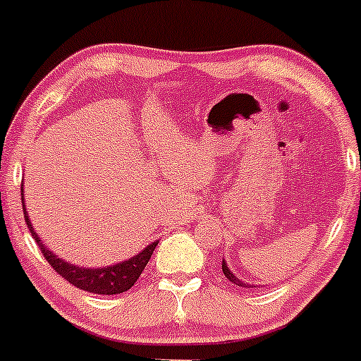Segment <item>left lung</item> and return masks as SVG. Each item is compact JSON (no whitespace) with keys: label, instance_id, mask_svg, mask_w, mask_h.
Instances as JSON below:
<instances>
[{"label":"left lung","instance_id":"left-lung-1","mask_svg":"<svg viewBox=\"0 0 361 361\" xmlns=\"http://www.w3.org/2000/svg\"><path fill=\"white\" fill-rule=\"evenodd\" d=\"M221 267H223V272H224V276L228 277V279L231 281V283H235L236 286H243V288H255V286H253V284H247V283H243V281L238 279V277H236L235 274H233V272L229 271V269H228V265H226L224 260H223V265H221Z\"/></svg>","mask_w":361,"mask_h":361}]
</instances>
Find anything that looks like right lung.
<instances>
[{"label":"right lung","mask_w":361,"mask_h":361,"mask_svg":"<svg viewBox=\"0 0 361 361\" xmlns=\"http://www.w3.org/2000/svg\"><path fill=\"white\" fill-rule=\"evenodd\" d=\"M22 200H23V185H22ZM23 216H25V223L29 226L30 233H32V238L37 243V247L41 248L44 259L49 262L51 267L58 272L63 279H66L71 286L80 288V290L96 293V295H118V293L128 291L133 284L137 283V279L140 277L142 271L145 269V265L152 257L154 250H156V245L159 241H152L147 245L140 253H137L135 257L128 260H123L120 264L109 265V267H97V269H89V267H78V265L65 262L63 259L56 257V253L42 245L41 238L37 236V233L34 231L32 224H30L29 214H27L25 204H23Z\"/></svg>","instance_id":"right-lung-1"}]
</instances>
